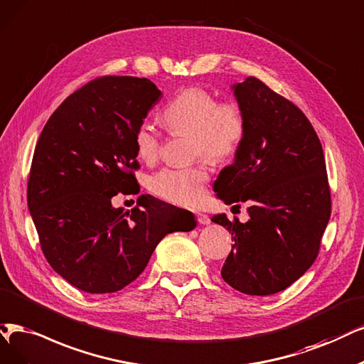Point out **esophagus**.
I'll use <instances>...</instances> for the list:
<instances>
[{
	"label": "esophagus",
	"mask_w": 364,
	"mask_h": 364,
	"mask_svg": "<svg viewBox=\"0 0 364 364\" xmlns=\"http://www.w3.org/2000/svg\"><path fill=\"white\" fill-rule=\"evenodd\" d=\"M198 222H199V225H210V218L207 216V214L198 213Z\"/></svg>",
	"instance_id": "obj_1"
}]
</instances>
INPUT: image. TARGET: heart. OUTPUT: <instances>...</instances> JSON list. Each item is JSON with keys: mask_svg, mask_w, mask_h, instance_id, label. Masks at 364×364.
<instances>
[{"mask_svg": "<svg viewBox=\"0 0 364 364\" xmlns=\"http://www.w3.org/2000/svg\"><path fill=\"white\" fill-rule=\"evenodd\" d=\"M161 123L172 133L192 134V154L214 164L232 157L243 142L246 118L235 102H218L210 91L189 87L177 92L160 112ZM160 134L148 123L134 130V151L144 161H153L160 150ZM208 173L203 166L164 168L150 178V189L168 203L195 207L204 198Z\"/></svg>", "mask_w": 364, "mask_h": 364, "instance_id": "b5f03b06", "label": "heart"}]
</instances>
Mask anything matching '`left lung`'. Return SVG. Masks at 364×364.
I'll return each mask as SVG.
<instances>
[{"label": "left lung", "instance_id": "8db88e82", "mask_svg": "<svg viewBox=\"0 0 364 364\" xmlns=\"http://www.w3.org/2000/svg\"><path fill=\"white\" fill-rule=\"evenodd\" d=\"M232 91L246 133L214 192L228 205L246 203L249 220L213 216L234 235L220 274L240 292L272 295L300 279L318 257L331 213L326 159L311 121L294 103L253 76Z\"/></svg>", "mask_w": 364, "mask_h": 364}]
</instances>
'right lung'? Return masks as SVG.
I'll list each match as a JSON object with an SVG mask.
<instances>
[{
  "mask_svg": "<svg viewBox=\"0 0 364 364\" xmlns=\"http://www.w3.org/2000/svg\"><path fill=\"white\" fill-rule=\"evenodd\" d=\"M160 97L146 77L103 76L70 94L40 133L28 208L45 258L80 291L123 289L161 238L196 226L191 211L150 195L132 211L111 203L119 192H136L133 134Z\"/></svg>",
  "mask_w": 364,
  "mask_h": 364,
  "instance_id": "1",
  "label": "right lung"
}]
</instances>
